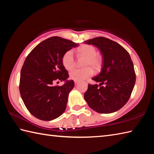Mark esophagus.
I'll return each mask as SVG.
<instances>
[{"label":"esophagus","instance_id":"1","mask_svg":"<svg viewBox=\"0 0 154 154\" xmlns=\"http://www.w3.org/2000/svg\"><path fill=\"white\" fill-rule=\"evenodd\" d=\"M78 83H79V81H75V85H77Z\"/></svg>","mask_w":154,"mask_h":154}]
</instances>
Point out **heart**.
<instances>
[{"mask_svg":"<svg viewBox=\"0 0 154 154\" xmlns=\"http://www.w3.org/2000/svg\"><path fill=\"white\" fill-rule=\"evenodd\" d=\"M78 53L80 55L86 57L83 65L85 67L81 69H75L72 70L69 76L71 79L75 81H83L87 78L92 76L93 70H99L101 66L100 59L97 56V50L92 45H84L78 48ZM62 64L67 70L73 68L75 65V60L73 52L72 50H69L65 52L62 57Z\"/></svg>","mask_w":154,"mask_h":154,"instance_id":"1","label":"heart"}]
</instances>
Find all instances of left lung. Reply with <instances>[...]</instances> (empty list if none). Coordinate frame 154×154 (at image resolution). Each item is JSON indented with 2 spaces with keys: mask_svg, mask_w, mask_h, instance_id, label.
<instances>
[{
  "mask_svg": "<svg viewBox=\"0 0 154 154\" xmlns=\"http://www.w3.org/2000/svg\"><path fill=\"white\" fill-rule=\"evenodd\" d=\"M84 42L97 47L103 55L102 69L92 79L100 84L88 85L84 99L97 112H116L129 100L136 82L130 54L122 45L106 38L97 37Z\"/></svg>",
  "mask_w": 154,
  "mask_h": 154,
  "instance_id": "obj_1",
  "label": "left lung"
}]
</instances>
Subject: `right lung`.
<instances>
[{
  "mask_svg": "<svg viewBox=\"0 0 154 154\" xmlns=\"http://www.w3.org/2000/svg\"><path fill=\"white\" fill-rule=\"evenodd\" d=\"M78 45L61 37H51L36 45L26 58L20 72V93L26 107L37 119L50 121L64 112L75 83L67 80L69 74L62 57ZM57 80L66 83L54 86Z\"/></svg>",
  "mask_w": 154,
  "mask_h": 154,
  "instance_id": "add662e5",
  "label": "right lung"
}]
</instances>
